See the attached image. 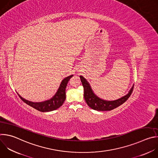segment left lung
<instances>
[{
  "label": "left lung",
  "instance_id": "8db88e82",
  "mask_svg": "<svg viewBox=\"0 0 158 158\" xmlns=\"http://www.w3.org/2000/svg\"><path fill=\"white\" fill-rule=\"evenodd\" d=\"M80 79L84 87V96L87 104L91 109L99 111L110 110L123 104L130 97L134 87L133 85L128 94L119 99L115 101H106L98 98L93 93L91 85L83 76H80Z\"/></svg>",
  "mask_w": 158,
  "mask_h": 158
}]
</instances>
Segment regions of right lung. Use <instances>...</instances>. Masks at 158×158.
Wrapping results in <instances>:
<instances>
[{"mask_svg": "<svg viewBox=\"0 0 158 158\" xmlns=\"http://www.w3.org/2000/svg\"><path fill=\"white\" fill-rule=\"evenodd\" d=\"M73 76V75L69 76L64 78L61 82L60 86L55 95L49 100L40 102H34L22 98L19 94H17L19 98L25 103L32 107L33 108L38 110L40 112H49L57 109L64 103L65 99V88L69 82V79Z\"/></svg>", "mask_w": 158, "mask_h": 158, "instance_id": "add662e5", "label": "right lung"}]
</instances>
